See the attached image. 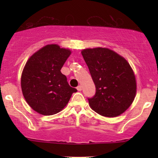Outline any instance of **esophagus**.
<instances>
[{
  "mask_svg": "<svg viewBox=\"0 0 158 158\" xmlns=\"http://www.w3.org/2000/svg\"><path fill=\"white\" fill-rule=\"evenodd\" d=\"M77 90H78V91H81V90H82V87H81V85L77 86Z\"/></svg>",
  "mask_w": 158,
  "mask_h": 158,
  "instance_id": "obj_1",
  "label": "esophagus"
}]
</instances>
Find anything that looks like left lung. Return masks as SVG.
Here are the masks:
<instances>
[{"label": "left lung", "instance_id": "1", "mask_svg": "<svg viewBox=\"0 0 158 158\" xmlns=\"http://www.w3.org/2000/svg\"><path fill=\"white\" fill-rule=\"evenodd\" d=\"M81 53L96 86V94L88 98L90 107L106 117L122 114L132 103L137 89L129 64L106 48L86 49Z\"/></svg>", "mask_w": 158, "mask_h": 158}]
</instances>
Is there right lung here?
Wrapping results in <instances>:
<instances>
[{
    "label": "right lung",
    "instance_id": "obj_1",
    "mask_svg": "<svg viewBox=\"0 0 158 158\" xmlns=\"http://www.w3.org/2000/svg\"><path fill=\"white\" fill-rule=\"evenodd\" d=\"M71 54L48 44L28 60L21 75V89L30 106L42 115H53L67 105L77 89L70 87L61 68Z\"/></svg>",
    "mask_w": 158,
    "mask_h": 158
}]
</instances>
